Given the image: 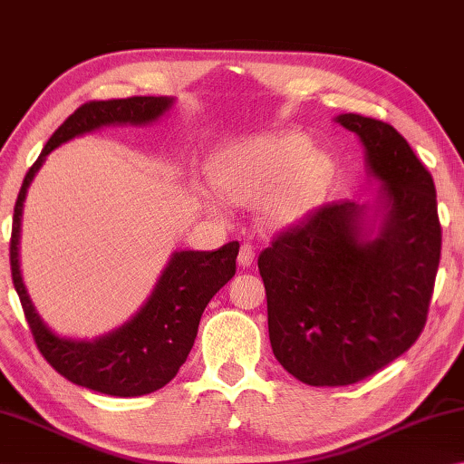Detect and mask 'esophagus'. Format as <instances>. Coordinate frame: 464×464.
Wrapping results in <instances>:
<instances>
[{
	"label": "esophagus",
	"mask_w": 464,
	"mask_h": 464,
	"mask_svg": "<svg viewBox=\"0 0 464 464\" xmlns=\"http://www.w3.org/2000/svg\"><path fill=\"white\" fill-rule=\"evenodd\" d=\"M255 246L250 245V242H245V245L240 246V253H238V265L240 266H250L255 263Z\"/></svg>",
	"instance_id": "1"
}]
</instances>
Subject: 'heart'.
Returning a JSON list of instances; mask_svg holds the SVG:
<instances>
[{
	"mask_svg": "<svg viewBox=\"0 0 464 464\" xmlns=\"http://www.w3.org/2000/svg\"><path fill=\"white\" fill-rule=\"evenodd\" d=\"M295 132H277L230 144L214 162L218 189L240 201L258 199L271 224H287L310 206L322 179V162Z\"/></svg>",
	"mask_w": 464,
	"mask_h": 464,
	"instance_id": "b5f03b06",
	"label": "heart"
}]
</instances>
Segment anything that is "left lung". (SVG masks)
<instances>
[{"instance_id": "8db88e82", "label": "left lung", "mask_w": 464, "mask_h": 464, "mask_svg": "<svg viewBox=\"0 0 464 464\" xmlns=\"http://www.w3.org/2000/svg\"><path fill=\"white\" fill-rule=\"evenodd\" d=\"M383 181L385 222L361 240V208L336 201L275 234L258 255L273 354L314 387L353 385L410 351L426 326L442 250L436 187L383 120L338 116Z\"/></svg>"}]
</instances>
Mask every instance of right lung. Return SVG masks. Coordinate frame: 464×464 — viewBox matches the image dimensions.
Wrapping results in <instances>:
<instances>
[{"label":"right lung","instance_id":"right-lung-1","mask_svg":"<svg viewBox=\"0 0 464 464\" xmlns=\"http://www.w3.org/2000/svg\"><path fill=\"white\" fill-rule=\"evenodd\" d=\"M170 103L173 100L169 97L134 95L126 100L79 105L48 138L40 157L24 177L14 206L10 269L32 338L40 354L59 375L97 393L116 397L146 395L165 387L177 375L198 336L201 314L209 299L237 273L240 245L232 240L214 253H175L149 304L132 322L93 343H72L54 336L44 326L24 289L18 266L22 203L32 177L56 146L105 124H146L167 111Z\"/></svg>","mask_w":464,"mask_h":464}]
</instances>
